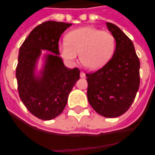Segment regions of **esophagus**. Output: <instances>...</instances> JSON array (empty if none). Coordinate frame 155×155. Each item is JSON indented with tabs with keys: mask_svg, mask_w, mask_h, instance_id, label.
<instances>
[{
	"mask_svg": "<svg viewBox=\"0 0 155 155\" xmlns=\"http://www.w3.org/2000/svg\"><path fill=\"white\" fill-rule=\"evenodd\" d=\"M80 77L85 78V73L84 72V71H81V72H80Z\"/></svg>",
	"mask_w": 155,
	"mask_h": 155,
	"instance_id": "esophagus-1",
	"label": "esophagus"
}]
</instances>
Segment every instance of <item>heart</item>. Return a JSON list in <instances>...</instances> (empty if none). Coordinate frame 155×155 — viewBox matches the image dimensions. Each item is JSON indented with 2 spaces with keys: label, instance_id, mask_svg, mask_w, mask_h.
<instances>
[{
  "label": "heart",
  "instance_id": "b5f03b06",
  "mask_svg": "<svg viewBox=\"0 0 155 155\" xmlns=\"http://www.w3.org/2000/svg\"><path fill=\"white\" fill-rule=\"evenodd\" d=\"M116 47L115 38L110 32L94 27H82L68 34L59 46L61 55L69 62L77 58L86 68L97 70L112 58Z\"/></svg>",
  "mask_w": 155,
  "mask_h": 155
}]
</instances>
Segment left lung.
<instances>
[{
	"label": "left lung",
	"instance_id": "8db88e82",
	"mask_svg": "<svg viewBox=\"0 0 155 155\" xmlns=\"http://www.w3.org/2000/svg\"><path fill=\"white\" fill-rule=\"evenodd\" d=\"M116 40L113 57L103 68L87 73V100L105 117H117L130 108L140 85V61L130 38L113 23H106Z\"/></svg>",
	"mask_w": 155,
	"mask_h": 155
}]
</instances>
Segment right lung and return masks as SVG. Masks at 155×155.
Wrapping results in <instances>:
<instances>
[{"mask_svg": "<svg viewBox=\"0 0 155 155\" xmlns=\"http://www.w3.org/2000/svg\"><path fill=\"white\" fill-rule=\"evenodd\" d=\"M71 25L45 21L30 32L19 49L16 68L19 97L30 113L42 120H51L63 112L68 95L80 79V69L68 68L58 56L60 36ZM42 49L53 54L46 56L41 76L36 77L34 68Z\"/></svg>", "mask_w": 155, "mask_h": 155, "instance_id": "right-lung-1", "label": "right lung"}]
</instances>
